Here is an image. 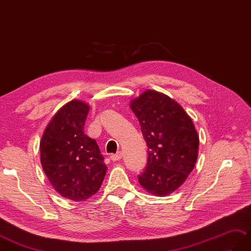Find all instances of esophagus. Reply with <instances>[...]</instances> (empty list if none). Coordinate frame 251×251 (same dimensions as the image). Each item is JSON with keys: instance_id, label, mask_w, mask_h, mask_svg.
<instances>
[{"instance_id": "1", "label": "esophagus", "mask_w": 251, "mask_h": 251, "mask_svg": "<svg viewBox=\"0 0 251 251\" xmlns=\"http://www.w3.org/2000/svg\"><path fill=\"white\" fill-rule=\"evenodd\" d=\"M110 158H111L112 161H118L122 158V154H121V152H118L116 154H111L110 155Z\"/></svg>"}]
</instances>
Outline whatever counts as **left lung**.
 Returning <instances> with one entry per match:
<instances>
[{"label":"left lung","mask_w":251,"mask_h":251,"mask_svg":"<svg viewBox=\"0 0 251 251\" xmlns=\"http://www.w3.org/2000/svg\"><path fill=\"white\" fill-rule=\"evenodd\" d=\"M130 108L149 148L139 183L152 195H170L183 185L198 158L199 136L192 120L176 100L154 90L132 99Z\"/></svg>","instance_id":"8db88e82"}]
</instances>
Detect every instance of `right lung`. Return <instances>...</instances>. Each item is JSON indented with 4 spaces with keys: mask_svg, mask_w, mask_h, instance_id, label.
I'll return each instance as SVG.
<instances>
[{
    "mask_svg": "<svg viewBox=\"0 0 251 251\" xmlns=\"http://www.w3.org/2000/svg\"><path fill=\"white\" fill-rule=\"evenodd\" d=\"M89 110L87 103L77 99L64 104L40 141V161L47 177L62 197L75 202L95 195L107 172L96 141L84 133Z\"/></svg>",
    "mask_w": 251,
    "mask_h": 251,
    "instance_id": "right-lung-1",
    "label": "right lung"
}]
</instances>
